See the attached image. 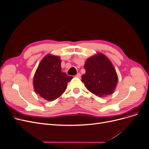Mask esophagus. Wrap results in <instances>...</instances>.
Returning <instances> with one entry per match:
<instances>
[{"label":"esophagus","mask_w":149,"mask_h":149,"mask_svg":"<svg viewBox=\"0 0 149 149\" xmlns=\"http://www.w3.org/2000/svg\"><path fill=\"white\" fill-rule=\"evenodd\" d=\"M76 77H77V78H81V74H80V73H78L76 75Z\"/></svg>","instance_id":"obj_1"}]
</instances>
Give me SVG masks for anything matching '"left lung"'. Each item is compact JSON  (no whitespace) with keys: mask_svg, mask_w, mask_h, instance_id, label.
Returning a JSON list of instances; mask_svg holds the SVG:
<instances>
[{"mask_svg":"<svg viewBox=\"0 0 149 149\" xmlns=\"http://www.w3.org/2000/svg\"><path fill=\"white\" fill-rule=\"evenodd\" d=\"M85 74L81 81L94 94L102 97L112 94L118 81V75L110 60L101 53L89 58L84 64Z\"/></svg>","mask_w":149,"mask_h":149,"instance_id":"8db88e82","label":"left lung"}]
</instances>
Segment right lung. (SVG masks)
I'll return each mask as SVG.
<instances>
[{"instance_id":"add662e5","label":"right lung","mask_w":149,"mask_h":149,"mask_svg":"<svg viewBox=\"0 0 149 149\" xmlns=\"http://www.w3.org/2000/svg\"><path fill=\"white\" fill-rule=\"evenodd\" d=\"M58 56L47 55L36 70L33 78L35 93L47 101H54L63 93L73 77L61 72Z\"/></svg>"}]
</instances>
